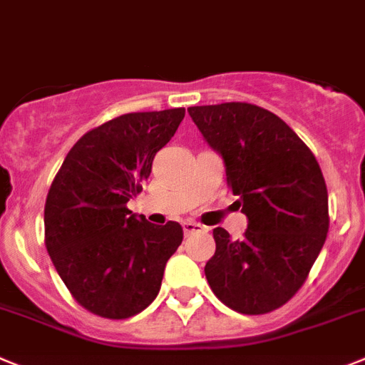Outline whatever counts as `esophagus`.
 <instances>
[{
    "label": "esophagus",
    "instance_id": "1",
    "mask_svg": "<svg viewBox=\"0 0 365 365\" xmlns=\"http://www.w3.org/2000/svg\"><path fill=\"white\" fill-rule=\"evenodd\" d=\"M183 231H185V235H195V232H205V227H203L202 223L187 220V222H183Z\"/></svg>",
    "mask_w": 365,
    "mask_h": 365
}]
</instances>
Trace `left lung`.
Returning <instances> with one entry per match:
<instances>
[{
    "label": "left lung",
    "mask_w": 365,
    "mask_h": 365,
    "mask_svg": "<svg viewBox=\"0 0 365 365\" xmlns=\"http://www.w3.org/2000/svg\"><path fill=\"white\" fill-rule=\"evenodd\" d=\"M203 140L222 156L247 231L232 240L212 231L216 252L205 264L212 293L244 314L278 309L294 297L329 229L320 165L291 127L258 105L231 101L190 107Z\"/></svg>",
    "instance_id": "obj_1"
}]
</instances>
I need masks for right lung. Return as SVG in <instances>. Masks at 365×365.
Here are the masks:
<instances>
[{"instance_id":"1","label":"right lung","mask_w":365,"mask_h":365,"mask_svg":"<svg viewBox=\"0 0 365 365\" xmlns=\"http://www.w3.org/2000/svg\"><path fill=\"white\" fill-rule=\"evenodd\" d=\"M185 109L130 113L88 130L68 150L45 202V245L74 300L121 320L143 311L183 240L178 222L149 223L127 202Z\"/></svg>"}]
</instances>
